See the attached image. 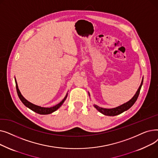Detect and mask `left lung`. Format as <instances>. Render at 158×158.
I'll use <instances>...</instances> for the list:
<instances>
[{
    "label": "left lung",
    "mask_w": 158,
    "mask_h": 158,
    "mask_svg": "<svg viewBox=\"0 0 158 158\" xmlns=\"http://www.w3.org/2000/svg\"><path fill=\"white\" fill-rule=\"evenodd\" d=\"M143 79H142V82H141V85H140L139 88L138 89L136 94L128 102L124 103L122 105L119 106H118L117 107H114V108H111V109L103 108V107H99V106H98L97 105H94V107H95V108L99 112H101L103 114L107 115V116H116V115H118V114L123 113V111H127L136 101L137 98H138V97L139 96V94L141 88H142V86L143 85Z\"/></svg>",
    "instance_id": "1"
}]
</instances>
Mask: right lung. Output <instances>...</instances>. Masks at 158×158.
<instances>
[{"mask_svg": "<svg viewBox=\"0 0 158 158\" xmlns=\"http://www.w3.org/2000/svg\"><path fill=\"white\" fill-rule=\"evenodd\" d=\"M15 83H16V92H17L18 96H19V98L20 99V101H22V102L25 106H26V107H27L28 108H29L32 111H35V112H36V113H37L38 114H51V113L54 112L57 109L60 108V107L61 106V105L63 104V102H64V101L66 100V97H67V95L68 94H66V96L64 97V98L63 99V100L59 104H57L56 106L51 107H41V106H36V105H35L34 104H32L31 102H29L27 100H26V99L22 96V95L21 94L20 90L19 89L18 85H17V82H16L15 78Z\"/></svg>", "mask_w": 158, "mask_h": 158, "instance_id": "add662e5", "label": "right lung"}]
</instances>
